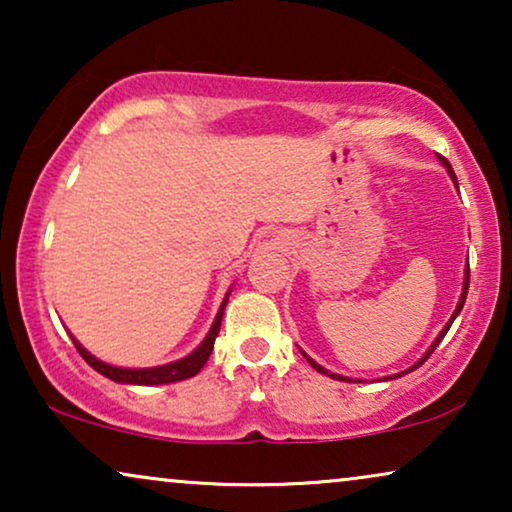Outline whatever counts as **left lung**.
I'll list each match as a JSON object with an SVG mask.
<instances>
[{
	"instance_id": "8db88e82",
	"label": "left lung",
	"mask_w": 512,
	"mask_h": 512,
	"mask_svg": "<svg viewBox=\"0 0 512 512\" xmlns=\"http://www.w3.org/2000/svg\"><path fill=\"white\" fill-rule=\"evenodd\" d=\"M438 158H440V163H443V165L447 167V172H450V177L454 179V184H457V177H454V172H452V165H450V163H447V160H445L443 156H438ZM468 277H471V270H468V268H466V279H464V291H461V298H459V303H457V310H454V314H452V319H450V321H447V324H445V328H443V331H440V335H438V338H436V340H433V345H431L429 349H426V354L422 356V359H419V361H417V363H415V366H412V368H408V370H403V373L389 375V377H384V380H394V377L408 375V373H410V370H415V368H419V366H422V363H424L426 359H429V356L433 354V349H436V347L440 345V340H443V338H445V333H447V331H450L452 321H454V319H457V314L461 312V307H464V303H466V293H468ZM303 356H305V359H307V361H310V366H312L314 370H317V373H324V375H328V377H333V380H347V377H342V375H335V373H331V370H326L324 366H319V363H317V361H312V359H310V356H307L305 352H303ZM347 382H349V380H347Z\"/></svg>"
}]
</instances>
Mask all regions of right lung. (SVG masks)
<instances>
[{
  "label": "right lung",
  "instance_id": "obj_1",
  "mask_svg": "<svg viewBox=\"0 0 512 512\" xmlns=\"http://www.w3.org/2000/svg\"><path fill=\"white\" fill-rule=\"evenodd\" d=\"M228 296H230V289L226 293V298H223V303L219 307V314H216V319H214L212 328H209L207 338L200 342V347L188 356H184V359L165 363V366H156V368H116V366H109V363H104L100 359H95L93 354L86 352V347H81V342H76V338H72L74 347L79 349V354L83 356V359H86L90 368H95L97 373L109 377V380H114V382L144 384V387H149V384H170V382L188 380V377L200 373L202 366H205L207 359H209V354H212L214 340H216V335H219V328H221L223 310H226V303H228Z\"/></svg>",
  "mask_w": 512,
  "mask_h": 512
}]
</instances>
